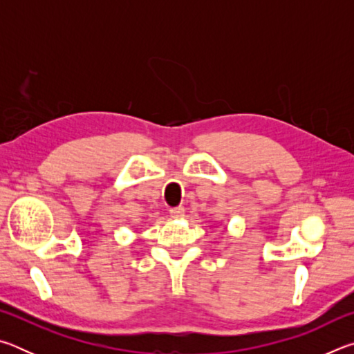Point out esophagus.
<instances>
[{
  "label": "esophagus",
  "mask_w": 354,
  "mask_h": 354,
  "mask_svg": "<svg viewBox=\"0 0 354 354\" xmlns=\"http://www.w3.org/2000/svg\"><path fill=\"white\" fill-rule=\"evenodd\" d=\"M183 215H184V207L183 206H178V207H171L170 209V217L181 218Z\"/></svg>",
  "instance_id": "34e87169"
}]
</instances>
